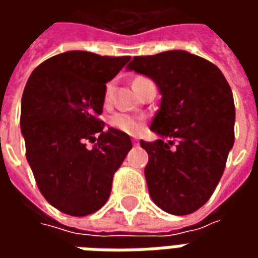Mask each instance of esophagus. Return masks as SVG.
Returning a JSON list of instances; mask_svg holds the SVG:
<instances>
[{"label": "esophagus", "mask_w": 258, "mask_h": 258, "mask_svg": "<svg viewBox=\"0 0 258 258\" xmlns=\"http://www.w3.org/2000/svg\"><path fill=\"white\" fill-rule=\"evenodd\" d=\"M133 145H134V146L140 145V142H138V140H133Z\"/></svg>", "instance_id": "34e87169"}]
</instances>
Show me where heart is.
Returning a JSON list of instances; mask_svg holds the SVG:
<instances>
[{
  "mask_svg": "<svg viewBox=\"0 0 258 258\" xmlns=\"http://www.w3.org/2000/svg\"><path fill=\"white\" fill-rule=\"evenodd\" d=\"M140 80H144L142 77H138L135 79V81H140ZM134 81V83H135ZM112 83H109L106 85V90H105V99L109 101L110 99V95H112ZM110 124L113 127L118 131H121L124 134H131L135 135L141 133V130L144 128V123L142 120L135 116H131V114H127V113H116L113 114L112 118H110Z\"/></svg>",
  "mask_w": 258,
  "mask_h": 258,
  "instance_id": "b5f03b06",
  "label": "heart"
}]
</instances>
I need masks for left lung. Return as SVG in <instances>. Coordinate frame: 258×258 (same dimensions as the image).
<instances>
[{"instance_id":"8db88e82","label":"left lung","mask_w":258,"mask_h":258,"mask_svg":"<svg viewBox=\"0 0 258 258\" xmlns=\"http://www.w3.org/2000/svg\"><path fill=\"white\" fill-rule=\"evenodd\" d=\"M127 70L153 80L162 95L151 124L160 138L141 141L149 195L170 214H190L210 199L233 146L231 87L216 64L181 49L135 56Z\"/></svg>"}]
</instances>
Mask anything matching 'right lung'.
Segmentation results:
<instances>
[{
	"label": "right lung",
	"instance_id": "1",
	"mask_svg": "<svg viewBox=\"0 0 258 258\" xmlns=\"http://www.w3.org/2000/svg\"><path fill=\"white\" fill-rule=\"evenodd\" d=\"M130 59L68 51L42 62L27 80L20 113L26 157L42 196L62 213L83 217L99 210L133 148L128 135L103 131L98 118L106 83ZM87 140L96 142L92 150Z\"/></svg>",
	"mask_w": 258,
	"mask_h": 258
}]
</instances>
